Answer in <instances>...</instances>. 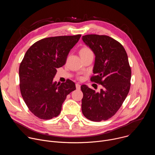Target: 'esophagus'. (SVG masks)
I'll return each instance as SVG.
<instances>
[{
    "label": "esophagus",
    "instance_id": "1",
    "mask_svg": "<svg viewBox=\"0 0 155 155\" xmlns=\"http://www.w3.org/2000/svg\"><path fill=\"white\" fill-rule=\"evenodd\" d=\"M75 86H76V88H77V90H80V84H78V83H77V84H75Z\"/></svg>",
    "mask_w": 155,
    "mask_h": 155
}]
</instances>
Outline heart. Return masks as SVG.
I'll use <instances>...</instances> for the list:
<instances>
[{"mask_svg": "<svg viewBox=\"0 0 155 155\" xmlns=\"http://www.w3.org/2000/svg\"><path fill=\"white\" fill-rule=\"evenodd\" d=\"M90 54H93V52L91 50V49L90 48H88L87 47H83L80 51V55L81 58Z\"/></svg>", "mask_w": 155, "mask_h": 155, "instance_id": "1", "label": "heart"}]
</instances>
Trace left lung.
<instances>
[{"instance_id":"8db88e82","label":"left lung","mask_w":155,"mask_h":155,"mask_svg":"<svg viewBox=\"0 0 155 155\" xmlns=\"http://www.w3.org/2000/svg\"><path fill=\"white\" fill-rule=\"evenodd\" d=\"M82 40L95 55L91 81L102 86L100 92L81 86L82 113L91 121H105L117 113L129 91L131 69L127 55L121 44L109 36L90 34Z\"/></svg>"}]
</instances>
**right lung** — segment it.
I'll use <instances>...</instances> for the list:
<instances>
[{
  "instance_id": "right-lung-1",
  "label": "right lung",
  "mask_w": 155,
  "mask_h": 155,
  "mask_svg": "<svg viewBox=\"0 0 155 155\" xmlns=\"http://www.w3.org/2000/svg\"><path fill=\"white\" fill-rule=\"evenodd\" d=\"M81 35L41 39L26 51L19 69L21 93L30 111L42 120L56 117L67 96L76 89L74 81H53Z\"/></svg>"
}]
</instances>
